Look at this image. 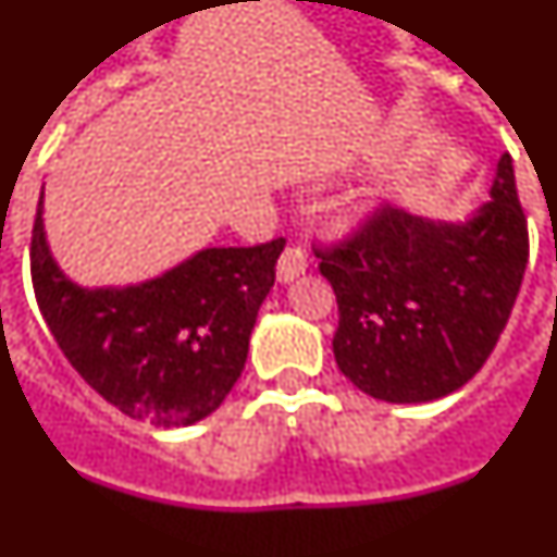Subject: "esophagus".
<instances>
[{"label":"esophagus","mask_w":557,"mask_h":557,"mask_svg":"<svg viewBox=\"0 0 557 557\" xmlns=\"http://www.w3.org/2000/svg\"><path fill=\"white\" fill-rule=\"evenodd\" d=\"M304 270H307V253L301 248H287L275 264V278L282 284H289L298 275H304Z\"/></svg>","instance_id":"obj_1"}]
</instances>
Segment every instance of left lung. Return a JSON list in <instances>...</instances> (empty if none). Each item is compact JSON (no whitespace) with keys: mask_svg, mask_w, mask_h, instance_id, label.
<instances>
[{"mask_svg":"<svg viewBox=\"0 0 557 557\" xmlns=\"http://www.w3.org/2000/svg\"><path fill=\"white\" fill-rule=\"evenodd\" d=\"M488 195L457 223L385 206L346 245L314 250L337 295L334 359L354 387L421 405L455 393L491 357L530 253L508 152Z\"/></svg>","mask_w":557,"mask_h":557,"instance_id":"obj_1","label":"left lung"}]
</instances>
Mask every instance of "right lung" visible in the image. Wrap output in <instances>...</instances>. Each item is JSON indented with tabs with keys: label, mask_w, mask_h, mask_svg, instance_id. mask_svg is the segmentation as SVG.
Wrapping results in <instances>:
<instances>
[{
	"label": "right lung",
	"mask_w": 557,
	"mask_h": 557,
	"mask_svg": "<svg viewBox=\"0 0 557 557\" xmlns=\"http://www.w3.org/2000/svg\"><path fill=\"white\" fill-rule=\"evenodd\" d=\"M282 250V236L256 248H203L141 284L83 287L49 250L41 189L29 273L72 368L120 412L172 430L203 421L236 385Z\"/></svg>",
	"instance_id": "obj_1"
}]
</instances>
